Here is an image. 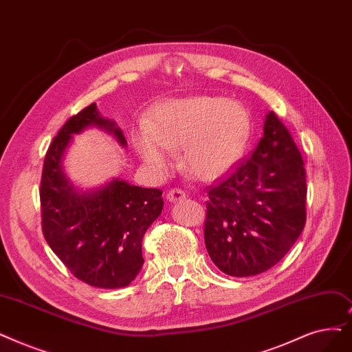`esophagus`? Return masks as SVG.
I'll return each instance as SVG.
<instances>
[{"mask_svg":"<svg viewBox=\"0 0 352 352\" xmlns=\"http://www.w3.org/2000/svg\"><path fill=\"white\" fill-rule=\"evenodd\" d=\"M186 192L184 191H181V190H178V188H174V190H171L170 192L166 194V200L170 201V203H178V201H182V200H186Z\"/></svg>","mask_w":352,"mask_h":352,"instance_id":"obj_1","label":"esophagus"}]
</instances>
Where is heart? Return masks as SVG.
Instances as JSON below:
<instances>
[{
  "label": "heart",
  "mask_w": 352,
  "mask_h": 352,
  "mask_svg": "<svg viewBox=\"0 0 352 352\" xmlns=\"http://www.w3.org/2000/svg\"><path fill=\"white\" fill-rule=\"evenodd\" d=\"M250 132V116L241 104L220 96H194L160 104L133 142L158 174L171 165L168 151L182 148V171L194 179L216 181L243 157Z\"/></svg>",
  "instance_id": "heart-1"
}]
</instances>
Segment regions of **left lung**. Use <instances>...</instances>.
<instances>
[{
	"label": "left lung",
	"mask_w": 352,
	"mask_h": 352,
	"mask_svg": "<svg viewBox=\"0 0 352 352\" xmlns=\"http://www.w3.org/2000/svg\"><path fill=\"white\" fill-rule=\"evenodd\" d=\"M305 204L307 175L300 152L270 111L252 155L208 188L204 241L212 263L236 278L266 272L300 236Z\"/></svg>",
	"instance_id": "8db88e82"
}]
</instances>
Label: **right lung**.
<instances>
[{
	"instance_id": "add662e5",
	"label": "right lung",
	"mask_w": 352,
	"mask_h": 352,
	"mask_svg": "<svg viewBox=\"0 0 352 352\" xmlns=\"http://www.w3.org/2000/svg\"><path fill=\"white\" fill-rule=\"evenodd\" d=\"M98 128L126 148L113 119L96 103L70 118L44 158L40 203L45 241L82 282L102 289L128 286L142 269V237L162 211V191L112 178L95 188L76 187L65 174L63 160L73 135Z\"/></svg>"
}]
</instances>
